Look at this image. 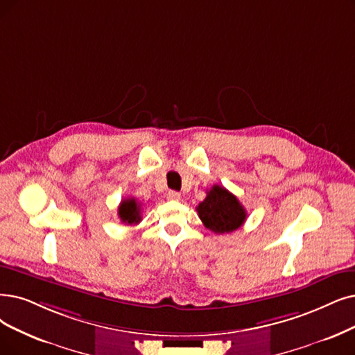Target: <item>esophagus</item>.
Returning <instances> with one entry per match:
<instances>
[{"label": "esophagus", "instance_id": "1", "mask_svg": "<svg viewBox=\"0 0 355 355\" xmlns=\"http://www.w3.org/2000/svg\"><path fill=\"white\" fill-rule=\"evenodd\" d=\"M167 198L170 201H179L180 200V193L176 191H168L167 192Z\"/></svg>", "mask_w": 355, "mask_h": 355}]
</instances>
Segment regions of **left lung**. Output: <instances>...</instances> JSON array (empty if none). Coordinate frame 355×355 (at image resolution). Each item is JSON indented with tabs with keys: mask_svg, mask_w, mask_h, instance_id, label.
I'll list each match as a JSON object with an SVG mask.
<instances>
[{
	"mask_svg": "<svg viewBox=\"0 0 355 355\" xmlns=\"http://www.w3.org/2000/svg\"><path fill=\"white\" fill-rule=\"evenodd\" d=\"M198 216L207 229L217 234L237 230L246 220V209L237 198L220 185H214L205 200L196 207Z\"/></svg>",
	"mask_w": 355,
	"mask_h": 355,
	"instance_id": "8db88e82",
	"label": "left lung"
}]
</instances>
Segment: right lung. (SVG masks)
<instances>
[{"mask_svg":"<svg viewBox=\"0 0 355 355\" xmlns=\"http://www.w3.org/2000/svg\"><path fill=\"white\" fill-rule=\"evenodd\" d=\"M118 216L126 225L138 224L141 221V204L135 198H126L118 208Z\"/></svg>","mask_w":355,"mask_h":355,"instance_id":"obj_1","label":"right lung"}]
</instances>
